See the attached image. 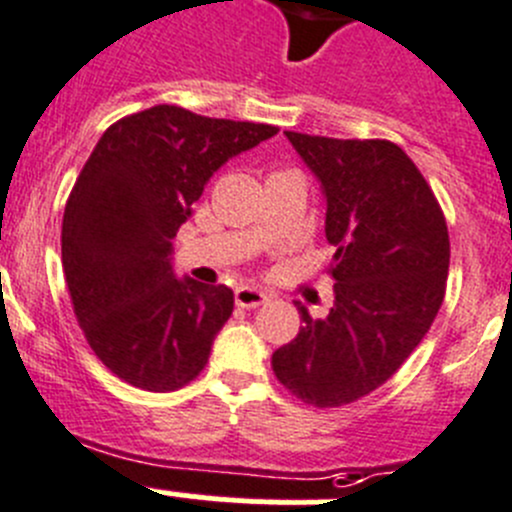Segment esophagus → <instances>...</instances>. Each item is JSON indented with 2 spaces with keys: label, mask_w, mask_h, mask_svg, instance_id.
Returning a JSON list of instances; mask_svg holds the SVG:
<instances>
[{
  "label": "esophagus",
  "mask_w": 512,
  "mask_h": 512,
  "mask_svg": "<svg viewBox=\"0 0 512 512\" xmlns=\"http://www.w3.org/2000/svg\"><path fill=\"white\" fill-rule=\"evenodd\" d=\"M266 294L256 287H238L236 289V304L243 309H253V307H261L266 302Z\"/></svg>",
  "instance_id": "esophagus-1"
}]
</instances>
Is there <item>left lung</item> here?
I'll return each instance as SVG.
<instances>
[{
	"label": "left lung",
	"mask_w": 512,
	"mask_h": 512,
	"mask_svg": "<svg viewBox=\"0 0 512 512\" xmlns=\"http://www.w3.org/2000/svg\"><path fill=\"white\" fill-rule=\"evenodd\" d=\"M284 134L325 192L335 304L322 320L299 307L304 325L271 368L292 396L335 409L383 386L429 332L447 289V220L398 144Z\"/></svg>",
	"instance_id": "left-lung-1"
}]
</instances>
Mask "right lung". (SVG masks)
I'll return each instance as SVG.
<instances>
[{
  "mask_svg": "<svg viewBox=\"0 0 512 512\" xmlns=\"http://www.w3.org/2000/svg\"><path fill=\"white\" fill-rule=\"evenodd\" d=\"M276 131L162 103L98 139L65 203L63 271L88 345L121 381L164 393L205 368L233 292L177 279L172 238L213 172Z\"/></svg>",
  "mask_w": 512,
  "mask_h": 512,
  "instance_id": "1",
  "label": "right lung"
}]
</instances>
